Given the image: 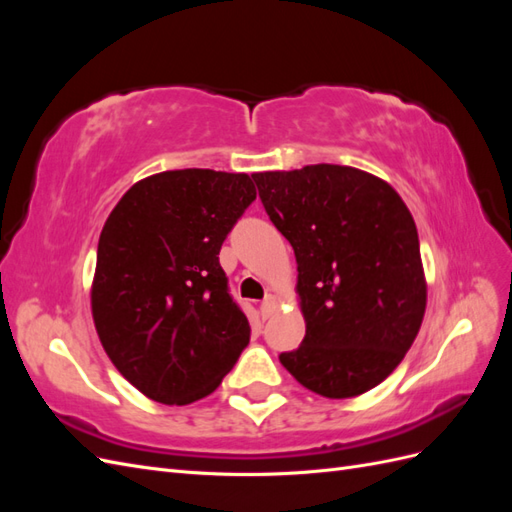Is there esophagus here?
Instances as JSON below:
<instances>
[{
	"label": "esophagus",
	"mask_w": 512,
	"mask_h": 512,
	"mask_svg": "<svg viewBox=\"0 0 512 512\" xmlns=\"http://www.w3.org/2000/svg\"><path fill=\"white\" fill-rule=\"evenodd\" d=\"M275 309H277V301H275V297H271V294H269V297L260 303V316L267 320V318L273 316Z\"/></svg>",
	"instance_id": "1"
}]
</instances>
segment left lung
Listing matches in <instances>:
<instances>
[{
    "label": "left lung",
    "mask_w": 512,
    "mask_h": 512,
    "mask_svg": "<svg viewBox=\"0 0 512 512\" xmlns=\"http://www.w3.org/2000/svg\"><path fill=\"white\" fill-rule=\"evenodd\" d=\"M299 265L305 337L280 361L305 389L346 399L378 386L421 329L416 224L389 183L352 166L252 175Z\"/></svg>",
    "instance_id": "8db88e82"
}]
</instances>
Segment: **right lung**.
<instances>
[{
  "label": "right lung",
  "instance_id": "add662e5",
  "mask_svg": "<svg viewBox=\"0 0 512 512\" xmlns=\"http://www.w3.org/2000/svg\"><path fill=\"white\" fill-rule=\"evenodd\" d=\"M254 200L243 173L185 168L134 183L108 215L91 309L108 359L149 399L207 397L250 344L220 250Z\"/></svg>",
  "mask_w": 512,
  "mask_h": 512
}]
</instances>
